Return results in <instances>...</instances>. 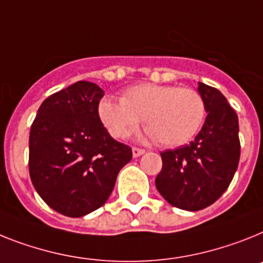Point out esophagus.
<instances>
[{
	"label": "esophagus",
	"mask_w": 263,
	"mask_h": 263,
	"mask_svg": "<svg viewBox=\"0 0 263 263\" xmlns=\"http://www.w3.org/2000/svg\"><path fill=\"white\" fill-rule=\"evenodd\" d=\"M144 152V149L139 148V147H134V148H132V155H134V158H138V156L143 155Z\"/></svg>",
	"instance_id": "34e87169"
}]
</instances>
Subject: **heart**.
Instances as JSON below:
<instances>
[{
    "label": "heart",
    "instance_id": "obj_1",
    "mask_svg": "<svg viewBox=\"0 0 263 263\" xmlns=\"http://www.w3.org/2000/svg\"><path fill=\"white\" fill-rule=\"evenodd\" d=\"M99 115L114 138L128 136L143 119L151 138L165 147H175L199 132L206 104L199 92L190 88L142 84L125 90L120 101H101Z\"/></svg>",
    "mask_w": 263,
    "mask_h": 263
}]
</instances>
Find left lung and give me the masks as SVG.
<instances>
[{
    "instance_id": "obj_1",
    "label": "left lung",
    "mask_w": 263,
    "mask_h": 263,
    "mask_svg": "<svg viewBox=\"0 0 263 263\" xmlns=\"http://www.w3.org/2000/svg\"><path fill=\"white\" fill-rule=\"evenodd\" d=\"M207 118L193 142L160 152L155 179L160 195L174 207L198 211L213 204L230 186L240 156L238 116L217 88L199 83Z\"/></svg>"
}]
</instances>
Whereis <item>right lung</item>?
Instances as JSON below:
<instances>
[{
	"instance_id": "add662e5",
	"label": "right lung",
	"mask_w": 263,
	"mask_h": 263,
	"mask_svg": "<svg viewBox=\"0 0 263 263\" xmlns=\"http://www.w3.org/2000/svg\"><path fill=\"white\" fill-rule=\"evenodd\" d=\"M104 90L77 81L50 95L30 127L29 174L44 202L65 217H84L107 202L118 174L132 159L99 116Z\"/></svg>"
}]
</instances>
